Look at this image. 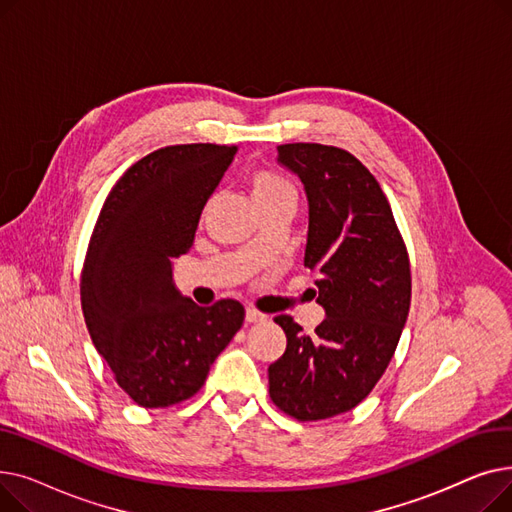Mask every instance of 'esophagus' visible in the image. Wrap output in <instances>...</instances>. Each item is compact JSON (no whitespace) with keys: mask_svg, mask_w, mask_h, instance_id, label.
Returning a JSON list of instances; mask_svg holds the SVG:
<instances>
[{"mask_svg":"<svg viewBox=\"0 0 512 512\" xmlns=\"http://www.w3.org/2000/svg\"><path fill=\"white\" fill-rule=\"evenodd\" d=\"M265 313H261V311H257L255 307H247V315H245V319H247V324H257V321H265Z\"/></svg>","mask_w":512,"mask_h":512,"instance_id":"esophagus-1","label":"esophagus"}]
</instances>
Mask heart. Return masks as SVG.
Segmentation results:
<instances>
[{
    "mask_svg": "<svg viewBox=\"0 0 512 512\" xmlns=\"http://www.w3.org/2000/svg\"><path fill=\"white\" fill-rule=\"evenodd\" d=\"M251 193L255 203H265L280 197H297V188L280 172L257 170L251 176Z\"/></svg>",
    "mask_w": 512,
    "mask_h": 512,
    "instance_id": "heart-1",
    "label": "heart"
}]
</instances>
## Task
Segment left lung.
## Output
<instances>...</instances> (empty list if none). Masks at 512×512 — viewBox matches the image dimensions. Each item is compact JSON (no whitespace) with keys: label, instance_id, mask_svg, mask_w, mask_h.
<instances>
[{"label":"left lung","instance_id":"8db88e82","mask_svg":"<svg viewBox=\"0 0 512 512\" xmlns=\"http://www.w3.org/2000/svg\"><path fill=\"white\" fill-rule=\"evenodd\" d=\"M278 161L305 184V267L326 319L313 336L290 315L274 321L286 351L270 365L274 405L299 421L355 409L380 382L411 305V265L380 182L344 149L278 147Z\"/></svg>","mask_w":512,"mask_h":512}]
</instances>
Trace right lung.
<instances>
[{
  "mask_svg": "<svg viewBox=\"0 0 512 512\" xmlns=\"http://www.w3.org/2000/svg\"><path fill=\"white\" fill-rule=\"evenodd\" d=\"M234 145H172L132 164L107 195L80 276V303L97 353L145 409L195 396L245 321L222 299L199 307L172 280L193 247L201 211L232 164Z\"/></svg>",
  "mask_w": 512,
  "mask_h": 512,
  "instance_id": "obj_1",
  "label": "right lung"
}]
</instances>
